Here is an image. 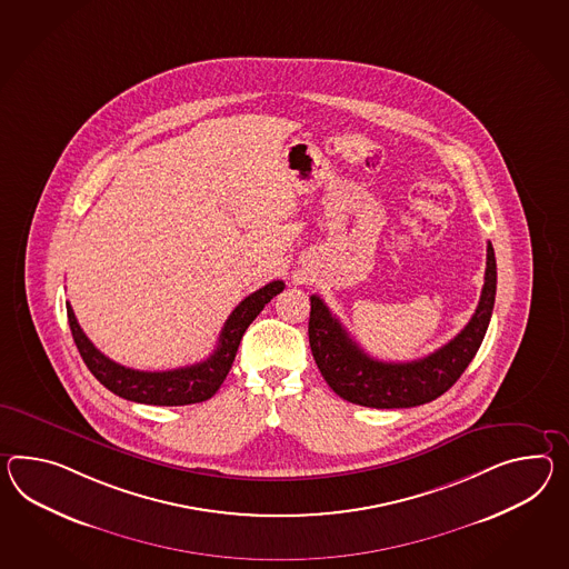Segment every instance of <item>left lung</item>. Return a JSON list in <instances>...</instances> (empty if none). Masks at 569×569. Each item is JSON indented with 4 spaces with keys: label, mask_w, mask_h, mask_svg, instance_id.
I'll use <instances>...</instances> for the list:
<instances>
[{
    "label": "left lung",
    "mask_w": 569,
    "mask_h": 569,
    "mask_svg": "<svg viewBox=\"0 0 569 569\" xmlns=\"http://www.w3.org/2000/svg\"><path fill=\"white\" fill-rule=\"evenodd\" d=\"M496 286V252L487 242L486 283L467 327L430 356L399 363L370 358L319 296H310L308 339L320 375L341 399L361 407L402 409L438 399L457 382L481 347L493 312Z\"/></svg>",
    "instance_id": "obj_1"
}]
</instances>
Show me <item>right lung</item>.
I'll return each instance as SVG.
<instances>
[{
    "instance_id": "right-lung-1",
    "label": "right lung",
    "mask_w": 569,
    "mask_h": 569,
    "mask_svg": "<svg viewBox=\"0 0 569 569\" xmlns=\"http://www.w3.org/2000/svg\"><path fill=\"white\" fill-rule=\"evenodd\" d=\"M283 288L286 283L278 279L267 283L261 290L252 291L236 306L232 315L226 320L218 339V347L208 360L177 368V370H164V372H143V370L126 368L117 361L109 360L86 337L71 310L70 302H66V306H68V320H70L71 335L78 351L88 370L97 376L102 387L109 388L111 392L123 397L127 401L179 407V405L208 401L218 392V388L222 387L226 376L232 368L242 335L249 329L250 322L259 317L264 305L271 302L279 291H283Z\"/></svg>"
}]
</instances>
